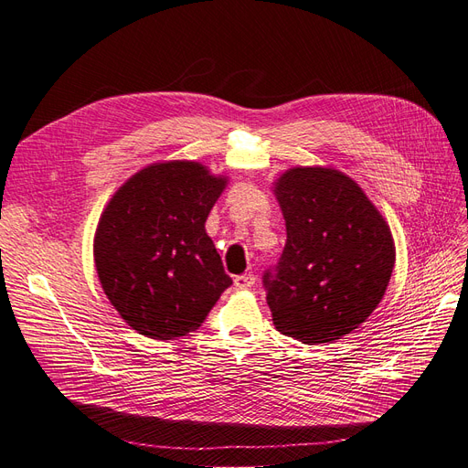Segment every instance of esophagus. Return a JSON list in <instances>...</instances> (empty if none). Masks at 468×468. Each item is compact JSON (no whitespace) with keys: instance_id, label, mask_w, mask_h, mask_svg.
I'll return each instance as SVG.
<instances>
[{"instance_id":"esophagus-1","label":"esophagus","mask_w":468,"mask_h":468,"mask_svg":"<svg viewBox=\"0 0 468 468\" xmlns=\"http://www.w3.org/2000/svg\"><path fill=\"white\" fill-rule=\"evenodd\" d=\"M253 285H256V277H253L251 273H246V275H238L234 279V287L238 291H246V289H251Z\"/></svg>"}]
</instances>
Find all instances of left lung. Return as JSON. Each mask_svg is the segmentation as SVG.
I'll return each mask as SVG.
<instances>
[{"label":"left lung","instance_id":"1","mask_svg":"<svg viewBox=\"0 0 468 468\" xmlns=\"http://www.w3.org/2000/svg\"><path fill=\"white\" fill-rule=\"evenodd\" d=\"M275 195L287 242L263 273L273 324L303 344L334 342L385 296L396 260L390 229L357 183L332 167H292Z\"/></svg>","mask_w":468,"mask_h":468}]
</instances>
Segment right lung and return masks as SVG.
<instances>
[{
	"mask_svg": "<svg viewBox=\"0 0 468 468\" xmlns=\"http://www.w3.org/2000/svg\"><path fill=\"white\" fill-rule=\"evenodd\" d=\"M226 177L197 162L144 167L112 195L93 258L111 304L152 339L195 332L232 285L205 230Z\"/></svg>",
	"mask_w": 468,
	"mask_h": 468,
	"instance_id": "right-lung-1",
	"label": "right lung"
}]
</instances>
